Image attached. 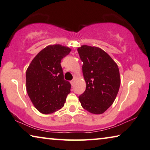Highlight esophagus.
Masks as SVG:
<instances>
[{
    "label": "esophagus",
    "mask_w": 150,
    "mask_h": 150,
    "mask_svg": "<svg viewBox=\"0 0 150 150\" xmlns=\"http://www.w3.org/2000/svg\"><path fill=\"white\" fill-rule=\"evenodd\" d=\"M70 83H71V84H72V86H73L74 84V83H75V79H74V80H72V81L70 82Z\"/></svg>",
    "instance_id": "esophagus-1"
}]
</instances>
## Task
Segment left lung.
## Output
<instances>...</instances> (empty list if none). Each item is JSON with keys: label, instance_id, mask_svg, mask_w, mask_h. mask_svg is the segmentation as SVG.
<instances>
[{"label": "left lung", "instance_id": "left-lung-1", "mask_svg": "<svg viewBox=\"0 0 150 150\" xmlns=\"http://www.w3.org/2000/svg\"><path fill=\"white\" fill-rule=\"evenodd\" d=\"M86 87L79 97L83 109L93 114L105 112L116 98L121 84L117 64L104 50L83 45L78 48Z\"/></svg>", "mask_w": 150, "mask_h": 150}]
</instances>
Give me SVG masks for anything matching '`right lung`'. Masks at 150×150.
<instances>
[{
  "label": "right lung",
  "mask_w": 150,
  "mask_h": 150,
  "mask_svg": "<svg viewBox=\"0 0 150 150\" xmlns=\"http://www.w3.org/2000/svg\"><path fill=\"white\" fill-rule=\"evenodd\" d=\"M70 47L50 45L33 59L26 71V89L32 103L43 114H51L64 107L71 84L64 78L61 60Z\"/></svg>",
  "instance_id": "add662e5"
}]
</instances>
